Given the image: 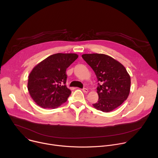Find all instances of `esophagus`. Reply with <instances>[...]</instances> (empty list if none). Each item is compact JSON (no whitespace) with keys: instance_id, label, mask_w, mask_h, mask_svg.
<instances>
[{"instance_id":"34e87169","label":"esophagus","mask_w":158,"mask_h":158,"mask_svg":"<svg viewBox=\"0 0 158 158\" xmlns=\"http://www.w3.org/2000/svg\"><path fill=\"white\" fill-rule=\"evenodd\" d=\"M82 91H83V92H84L85 93H87L89 92L88 89H87V88H83V89H82Z\"/></svg>"}]
</instances>
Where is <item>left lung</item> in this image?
<instances>
[{
  "label": "left lung",
  "mask_w": 158,
  "mask_h": 158,
  "mask_svg": "<svg viewBox=\"0 0 158 158\" xmlns=\"http://www.w3.org/2000/svg\"><path fill=\"white\" fill-rule=\"evenodd\" d=\"M82 57L93 69L99 82L97 87L99 99L93 106L108 112L121 105L131 88V77L124 66L103 54H84Z\"/></svg>",
  "instance_id": "obj_1"
}]
</instances>
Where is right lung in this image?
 Here are the masks:
<instances>
[{
	"mask_svg": "<svg viewBox=\"0 0 158 158\" xmlns=\"http://www.w3.org/2000/svg\"><path fill=\"white\" fill-rule=\"evenodd\" d=\"M77 57L76 54L57 53L34 67L29 76L27 89L38 106L55 109L67 101L71 91L65 85L66 69Z\"/></svg>",
	"mask_w": 158,
	"mask_h": 158,
	"instance_id": "right-lung-1",
	"label": "right lung"
}]
</instances>
